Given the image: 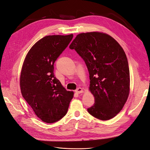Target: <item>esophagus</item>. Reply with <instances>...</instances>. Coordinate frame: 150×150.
Listing matches in <instances>:
<instances>
[{"instance_id": "34e87169", "label": "esophagus", "mask_w": 150, "mask_h": 150, "mask_svg": "<svg viewBox=\"0 0 150 150\" xmlns=\"http://www.w3.org/2000/svg\"><path fill=\"white\" fill-rule=\"evenodd\" d=\"M83 92H84L83 89L82 88H81V87L78 88L75 90V93H78V94L82 93H83Z\"/></svg>"}]
</instances>
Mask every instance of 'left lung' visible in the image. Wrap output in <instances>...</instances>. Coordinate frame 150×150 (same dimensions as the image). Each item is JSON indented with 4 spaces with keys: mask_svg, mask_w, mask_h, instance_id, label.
<instances>
[{
    "mask_svg": "<svg viewBox=\"0 0 150 150\" xmlns=\"http://www.w3.org/2000/svg\"><path fill=\"white\" fill-rule=\"evenodd\" d=\"M83 59L90 77L89 90L94 105L87 109L101 120L115 117L125 105L130 92V72L125 52L117 40L99 32L81 33L69 46Z\"/></svg>",
    "mask_w": 150,
    "mask_h": 150,
    "instance_id": "left-lung-1",
    "label": "left lung"
}]
</instances>
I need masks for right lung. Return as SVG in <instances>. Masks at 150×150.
Returning a JSON list of instances; mask_svg holds the SVG:
<instances>
[{
	"mask_svg": "<svg viewBox=\"0 0 150 150\" xmlns=\"http://www.w3.org/2000/svg\"><path fill=\"white\" fill-rule=\"evenodd\" d=\"M73 34L48 35L37 41L24 60L20 78L22 96L36 115L52 123L67 113L74 93L67 91L54 75V64Z\"/></svg>",
	"mask_w": 150,
	"mask_h": 150,
	"instance_id": "add662e5",
	"label": "right lung"
}]
</instances>
